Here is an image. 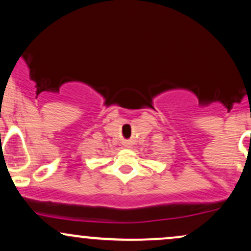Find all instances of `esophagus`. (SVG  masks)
Returning <instances> with one entry per match:
<instances>
[{
  "instance_id": "34e87169",
  "label": "esophagus",
  "mask_w": 251,
  "mask_h": 251,
  "mask_svg": "<svg viewBox=\"0 0 251 251\" xmlns=\"http://www.w3.org/2000/svg\"><path fill=\"white\" fill-rule=\"evenodd\" d=\"M124 145H125V148H129V145H131V143H129L128 140H127V142L124 143Z\"/></svg>"
}]
</instances>
